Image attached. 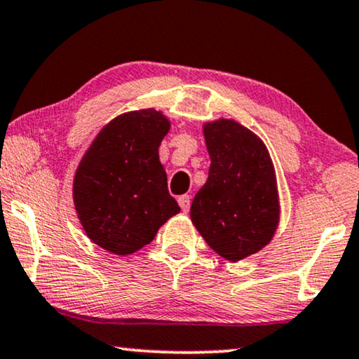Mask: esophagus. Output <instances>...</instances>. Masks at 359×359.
I'll return each mask as SVG.
<instances>
[{
  "mask_svg": "<svg viewBox=\"0 0 359 359\" xmlns=\"http://www.w3.org/2000/svg\"><path fill=\"white\" fill-rule=\"evenodd\" d=\"M177 201H179L182 211L187 212V211L190 210V196H189V195H182V196H179Z\"/></svg>",
  "mask_w": 359,
  "mask_h": 359,
  "instance_id": "34e87169",
  "label": "esophagus"
}]
</instances>
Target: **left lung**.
Masks as SVG:
<instances>
[{
    "label": "left lung",
    "instance_id": "left-lung-1",
    "mask_svg": "<svg viewBox=\"0 0 359 359\" xmlns=\"http://www.w3.org/2000/svg\"><path fill=\"white\" fill-rule=\"evenodd\" d=\"M205 140L211 165L191 222L219 256L243 259L266 247L279 224L274 165L264 143L235 121L206 124Z\"/></svg>",
    "mask_w": 359,
    "mask_h": 359
}]
</instances>
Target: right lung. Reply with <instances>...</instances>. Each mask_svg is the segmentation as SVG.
<instances>
[{"label":"right lung","mask_w":359,"mask_h":359,"mask_svg":"<svg viewBox=\"0 0 359 359\" xmlns=\"http://www.w3.org/2000/svg\"><path fill=\"white\" fill-rule=\"evenodd\" d=\"M169 127L159 111L126 112L85 153L74 179V205L98 247L121 256L135 253L180 211L158 153Z\"/></svg>","instance_id":"add662e5"}]
</instances>
